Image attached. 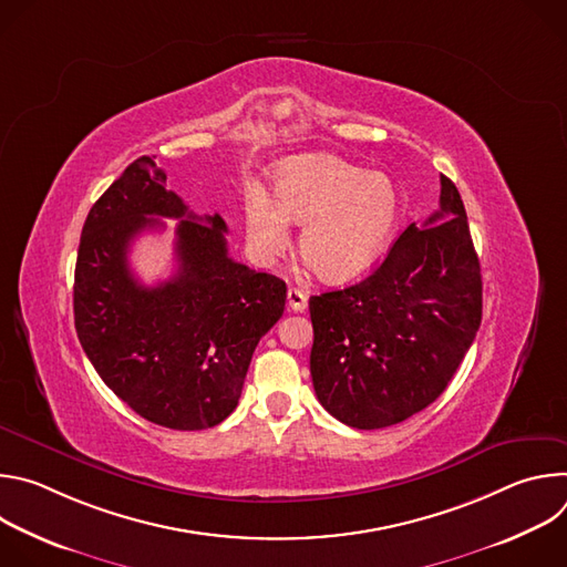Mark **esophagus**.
<instances>
[{"label":"esophagus","mask_w":567,"mask_h":567,"mask_svg":"<svg viewBox=\"0 0 567 567\" xmlns=\"http://www.w3.org/2000/svg\"><path fill=\"white\" fill-rule=\"evenodd\" d=\"M287 305H289L291 311H305V307H307V293L300 291V289H296V287H289V291H287Z\"/></svg>","instance_id":"esophagus-1"}]
</instances>
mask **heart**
I'll return each instance as SVG.
<instances>
[{
	"label": "heart",
	"mask_w": 567,
	"mask_h": 567,
	"mask_svg": "<svg viewBox=\"0 0 567 567\" xmlns=\"http://www.w3.org/2000/svg\"><path fill=\"white\" fill-rule=\"evenodd\" d=\"M403 215L396 182L330 154L285 158L271 199L251 190L245 202L247 239L260 260L278 258L298 224V254L313 276L348 282L370 271L390 249Z\"/></svg>",
	"instance_id": "1"
}]
</instances>
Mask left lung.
Returning <instances> with one entry per match:
<instances>
[{"mask_svg": "<svg viewBox=\"0 0 567 567\" xmlns=\"http://www.w3.org/2000/svg\"><path fill=\"white\" fill-rule=\"evenodd\" d=\"M440 210L403 230L361 282L309 298L318 401L372 431L424 411L444 392L482 320V276L455 184Z\"/></svg>", "mask_w": 567, "mask_h": 567, "instance_id": "1", "label": "left lung"}]
</instances>
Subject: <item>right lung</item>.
<instances>
[{
	"label": "right lung",
	"mask_w": 567,
	"mask_h": 567,
	"mask_svg": "<svg viewBox=\"0 0 567 567\" xmlns=\"http://www.w3.org/2000/svg\"><path fill=\"white\" fill-rule=\"evenodd\" d=\"M179 218L178 274L141 286L126 254L157 217ZM219 215H195L141 156L92 206L80 237L73 318L105 385L143 420L202 431L237 406L258 341L285 311L287 285L228 258Z\"/></svg>",
	"instance_id": "1"
}]
</instances>
